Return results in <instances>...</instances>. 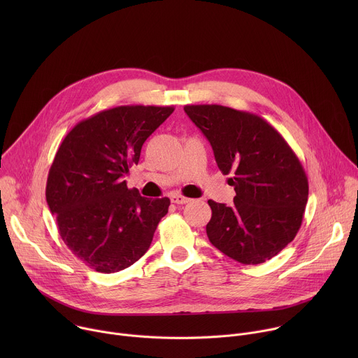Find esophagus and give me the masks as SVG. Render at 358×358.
<instances>
[{
  "mask_svg": "<svg viewBox=\"0 0 358 358\" xmlns=\"http://www.w3.org/2000/svg\"><path fill=\"white\" fill-rule=\"evenodd\" d=\"M170 199H171V202L178 203V206H182V203H187V202L191 201L189 198H187V196H184V195H181V194H173V195L170 196Z\"/></svg>",
  "mask_w": 358,
  "mask_h": 358,
  "instance_id": "1",
  "label": "esophagus"
}]
</instances>
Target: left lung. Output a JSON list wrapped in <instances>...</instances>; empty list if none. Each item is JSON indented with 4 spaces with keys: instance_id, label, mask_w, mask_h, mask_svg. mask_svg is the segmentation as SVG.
Listing matches in <instances>:
<instances>
[{
    "instance_id": "1",
    "label": "left lung",
    "mask_w": 358,
    "mask_h": 358,
    "mask_svg": "<svg viewBox=\"0 0 358 358\" xmlns=\"http://www.w3.org/2000/svg\"><path fill=\"white\" fill-rule=\"evenodd\" d=\"M184 112L206 136L220 170L234 174L231 207L208 201L210 242L243 265L264 264L290 243L309 196L306 173L286 140L262 117L220 105Z\"/></svg>"
}]
</instances>
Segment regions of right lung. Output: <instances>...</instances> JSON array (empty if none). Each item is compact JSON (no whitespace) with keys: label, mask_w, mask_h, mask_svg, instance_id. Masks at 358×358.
Listing matches in <instances>:
<instances>
[{"label":"right lung","mask_w":358,"mask_h":358,"mask_svg":"<svg viewBox=\"0 0 358 358\" xmlns=\"http://www.w3.org/2000/svg\"><path fill=\"white\" fill-rule=\"evenodd\" d=\"M174 112L166 106H119L78 123L50 166L46 202L65 245L89 268L115 273L150 248L170 199L144 198L123 177L144 141Z\"/></svg>","instance_id":"add662e5"}]
</instances>
